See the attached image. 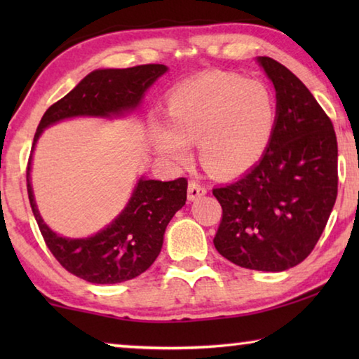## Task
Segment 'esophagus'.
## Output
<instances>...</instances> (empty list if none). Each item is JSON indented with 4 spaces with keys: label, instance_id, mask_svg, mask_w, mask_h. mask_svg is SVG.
<instances>
[{
    "label": "esophagus",
    "instance_id": "obj_1",
    "mask_svg": "<svg viewBox=\"0 0 359 359\" xmlns=\"http://www.w3.org/2000/svg\"><path fill=\"white\" fill-rule=\"evenodd\" d=\"M205 193H208V188H205L201 182L190 180V184H188V199H190V201L204 196Z\"/></svg>",
    "mask_w": 359,
    "mask_h": 359
}]
</instances>
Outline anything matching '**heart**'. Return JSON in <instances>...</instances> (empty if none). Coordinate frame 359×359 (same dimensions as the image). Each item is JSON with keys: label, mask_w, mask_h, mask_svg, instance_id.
<instances>
[{"label": "heart", "mask_w": 359, "mask_h": 359, "mask_svg": "<svg viewBox=\"0 0 359 359\" xmlns=\"http://www.w3.org/2000/svg\"><path fill=\"white\" fill-rule=\"evenodd\" d=\"M171 125L155 121L151 139L168 160L185 163L198 142L203 166L218 177L250 169L271 142L277 107L266 83L210 72L179 85L168 98Z\"/></svg>", "instance_id": "obj_1"}]
</instances>
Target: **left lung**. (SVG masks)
Masks as SVG:
<instances>
[{
	"label": "left lung",
	"mask_w": 359,
	"mask_h": 359,
	"mask_svg": "<svg viewBox=\"0 0 359 359\" xmlns=\"http://www.w3.org/2000/svg\"><path fill=\"white\" fill-rule=\"evenodd\" d=\"M258 62L274 83L277 120L263 158L212 190L222 205L214 245L231 263L280 272L317 245L337 198V139L331 118L288 68Z\"/></svg>",
	"instance_id": "1"
}]
</instances>
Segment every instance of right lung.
<instances>
[{"label":"right lung","instance_id":"add662e5","mask_svg":"<svg viewBox=\"0 0 359 359\" xmlns=\"http://www.w3.org/2000/svg\"><path fill=\"white\" fill-rule=\"evenodd\" d=\"M165 65H139L126 69H98L47 109L36 130L34 144L48 125L77 115L109 117L135 109ZM185 177L171 182L139 180L128 205L106 229L87 239L57 236L36 209L27 166L29 204L46 245L66 271L90 283H120L141 276L154 264L163 236L175 212L187 201Z\"/></svg>","mask_w":359,"mask_h":359}]
</instances>
